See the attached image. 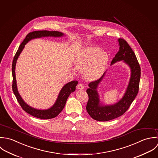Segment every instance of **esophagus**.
<instances>
[{
    "instance_id": "34e87169",
    "label": "esophagus",
    "mask_w": 158,
    "mask_h": 158,
    "mask_svg": "<svg viewBox=\"0 0 158 158\" xmlns=\"http://www.w3.org/2000/svg\"><path fill=\"white\" fill-rule=\"evenodd\" d=\"M77 87V89H79V90H82L84 89V87L83 84H79Z\"/></svg>"
}]
</instances>
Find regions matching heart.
Masks as SVG:
<instances>
[{
    "instance_id": "1",
    "label": "heart",
    "mask_w": 158,
    "mask_h": 158,
    "mask_svg": "<svg viewBox=\"0 0 158 158\" xmlns=\"http://www.w3.org/2000/svg\"><path fill=\"white\" fill-rule=\"evenodd\" d=\"M109 61V56L99 48H89L79 55L74 60L76 69L85 73L87 79L94 81L104 73Z\"/></svg>"
}]
</instances>
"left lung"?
Returning a JSON list of instances; mask_svg holds the SVG:
<instances>
[{
	"label": "left lung",
	"instance_id": "left-lung-1",
	"mask_svg": "<svg viewBox=\"0 0 158 158\" xmlns=\"http://www.w3.org/2000/svg\"><path fill=\"white\" fill-rule=\"evenodd\" d=\"M118 41L120 46L119 51L112 59L111 64L123 60L131 69L130 80L123 98L118 102L112 105L101 104L99 96L97 91L98 86L105 76L106 73L100 79L89 83V88L87 90L89 101L86 109L89 115L97 121L106 122L124 114L139 92L140 79V66L139 63L134 51L126 41L120 38L118 40Z\"/></svg>",
	"mask_w": 158,
	"mask_h": 158
}]
</instances>
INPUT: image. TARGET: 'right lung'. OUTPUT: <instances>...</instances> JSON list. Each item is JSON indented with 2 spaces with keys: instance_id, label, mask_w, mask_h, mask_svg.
Listing matches in <instances>:
<instances>
[{
  "instance_id": "right-lung-1",
  "label": "right lung",
  "mask_w": 158,
  "mask_h": 158,
  "mask_svg": "<svg viewBox=\"0 0 158 158\" xmlns=\"http://www.w3.org/2000/svg\"><path fill=\"white\" fill-rule=\"evenodd\" d=\"M64 35L63 33L58 32V31H38L30 32L27 35L25 39L23 41V43L20 44L13 60L12 63V75H13V84L12 89L13 92L16 97V99L23 108V109L26 111L29 114L32 116L41 118V119H51L55 118L57 117L63 110L66 100L69 95L75 91L76 87L78 84L77 81H73L70 82L65 84L60 90L58 98L54 103V104L51 108L46 110H39L35 109L29 106L24 101L23 99L21 96L19 95L16 85V75H15V66L17 59L23 50L25 44L27 43L30 40L34 38L45 37V36H53V37H61Z\"/></svg>"
}]
</instances>
